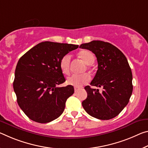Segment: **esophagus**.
I'll use <instances>...</instances> for the list:
<instances>
[{
	"instance_id": "esophagus-1",
	"label": "esophagus",
	"mask_w": 148,
	"mask_h": 148,
	"mask_svg": "<svg viewBox=\"0 0 148 148\" xmlns=\"http://www.w3.org/2000/svg\"><path fill=\"white\" fill-rule=\"evenodd\" d=\"M79 90V89L78 88H74V91H75V92H77V91H78Z\"/></svg>"
}]
</instances>
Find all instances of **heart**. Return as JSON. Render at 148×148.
<instances>
[{"label":"heart","instance_id":"1","mask_svg":"<svg viewBox=\"0 0 148 148\" xmlns=\"http://www.w3.org/2000/svg\"><path fill=\"white\" fill-rule=\"evenodd\" d=\"M79 57L81 58L87 65H91L95 61V56L90 51L84 49L78 53ZM71 57L67 54L63 56L60 60V69L64 74L69 75L70 73V65ZM90 76L88 74L81 75H72L68 78L66 83L69 85L72 86L75 88H80L88 84L90 81Z\"/></svg>","mask_w":148,"mask_h":148}]
</instances>
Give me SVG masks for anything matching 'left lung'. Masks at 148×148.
Returning <instances> with one entry per match:
<instances>
[{
	"instance_id": "left-lung-1",
	"label": "left lung",
	"mask_w": 148,
	"mask_h": 148,
	"mask_svg": "<svg viewBox=\"0 0 148 148\" xmlns=\"http://www.w3.org/2000/svg\"><path fill=\"white\" fill-rule=\"evenodd\" d=\"M79 48L91 51L97 57L98 70L90 83L98 89L85 87L88 97L82 106L91 116L109 120L116 116L128 103L133 90L132 74L128 60L119 49L107 42L92 41Z\"/></svg>"
}]
</instances>
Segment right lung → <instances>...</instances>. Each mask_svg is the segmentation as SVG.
I'll return each instance as SVG.
<instances>
[{
    "instance_id": "add662e5",
    "label": "right lung",
    "mask_w": 148,
    "mask_h": 148,
    "mask_svg": "<svg viewBox=\"0 0 148 148\" xmlns=\"http://www.w3.org/2000/svg\"><path fill=\"white\" fill-rule=\"evenodd\" d=\"M77 48L73 44L41 42L18 60L13 88L18 105L31 120L47 123L62 114L74 89L57 87L66 81L60 60Z\"/></svg>"
}]
</instances>
